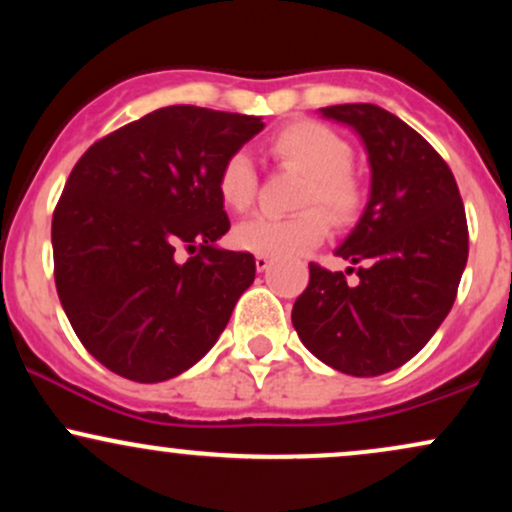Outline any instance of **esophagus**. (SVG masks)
I'll return each instance as SVG.
<instances>
[{"mask_svg":"<svg viewBox=\"0 0 512 512\" xmlns=\"http://www.w3.org/2000/svg\"><path fill=\"white\" fill-rule=\"evenodd\" d=\"M269 264H272V260H269L267 255H255V267H257V272H267Z\"/></svg>","mask_w":512,"mask_h":512,"instance_id":"esophagus-1","label":"esophagus"}]
</instances>
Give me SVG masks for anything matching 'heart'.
<instances>
[{
    "mask_svg": "<svg viewBox=\"0 0 512 512\" xmlns=\"http://www.w3.org/2000/svg\"><path fill=\"white\" fill-rule=\"evenodd\" d=\"M269 151L276 161L305 175V187L298 199L301 214L289 219L252 216L233 231L236 248L267 257H291L322 243L330 231V219L344 223L354 219L363 202V190L351 173V146L334 129L313 120L286 125L269 139ZM257 175L250 156L236 151L219 170V197L228 209L245 211L255 202ZM320 203L326 210L316 209Z\"/></svg>",
    "mask_w": 512,
    "mask_h": 512,
    "instance_id": "b5f03b06",
    "label": "heart"
}]
</instances>
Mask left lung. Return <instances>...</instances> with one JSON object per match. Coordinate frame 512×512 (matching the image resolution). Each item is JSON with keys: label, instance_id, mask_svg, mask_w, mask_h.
<instances>
[{"label": "left lung", "instance_id": "1", "mask_svg": "<svg viewBox=\"0 0 512 512\" xmlns=\"http://www.w3.org/2000/svg\"><path fill=\"white\" fill-rule=\"evenodd\" d=\"M320 115L354 129L368 154L366 209L334 250L361 267L349 286L342 272L310 264L291 322L322 363L373 378L419 354L450 313L467 264V216L448 163L397 115L370 103Z\"/></svg>", "mask_w": 512, "mask_h": 512}]
</instances>
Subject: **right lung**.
Masks as SVG:
<instances>
[{
    "label": "right lung",
    "instance_id": "right-lung-1",
    "mask_svg": "<svg viewBox=\"0 0 512 512\" xmlns=\"http://www.w3.org/2000/svg\"><path fill=\"white\" fill-rule=\"evenodd\" d=\"M262 117L168 105L79 158L52 216L57 296L86 351L134 383L185 373L255 281L250 252L219 248V170ZM187 247L196 257L174 260Z\"/></svg>",
    "mask_w": 512,
    "mask_h": 512
}]
</instances>
